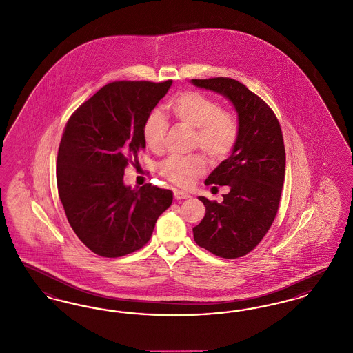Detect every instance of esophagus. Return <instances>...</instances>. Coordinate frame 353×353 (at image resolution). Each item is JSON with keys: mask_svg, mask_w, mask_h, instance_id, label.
Here are the masks:
<instances>
[{"mask_svg": "<svg viewBox=\"0 0 353 353\" xmlns=\"http://www.w3.org/2000/svg\"><path fill=\"white\" fill-rule=\"evenodd\" d=\"M173 196H174L176 200H185V199H189V197H190L189 193L183 192V190H180V189H174V190H173Z\"/></svg>", "mask_w": 353, "mask_h": 353, "instance_id": "esophagus-1", "label": "esophagus"}]
</instances>
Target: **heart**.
I'll return each mask as SVG.
<instances>
[{
    "mask_svg": "<svg viewBox=\"0 0 353 353\" xmlns=\"http://www.w3.org/2000/svg\"><path fill=\"white\" fill-rule=\"evenodd\" d=\"M169 111L185 127L193 128L192 145L201 148L213 161L226 160L236 147L241 124L236 115L225 111L219 101L199 92L185 91L169 101ZM168 131L165 117L152 110L143 123L141 134L152 152L163 151ZM159 173L172 184L189 186L205 173L206 159L202 153L169 156L159 164Z\"/></svg>",
    "mask_w": 353,
    "mask_h": 353,
    "instance_id": "obj_1",
    "label": "heart"
}]
</instances>
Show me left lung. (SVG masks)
<instances>
[{"label": "left lung", "mask_w": 353, "mask_h": 353, "mask_svg": "<svg viewBox=\"0 0 353 353\" xmlns=\"http://www.w3.org/2000/svg\"><path fill=\"white\" fill-rule=\"evenodd\" d=\"M192 83L225 95L238 112V144L205 180L213 188L229 185L230 192L222 194L221 203L199 197L206 213L193 228L200 248L235 259L259 245L278 213L285 181L283 134L268 103L245 84L223 77L192 79Z\"/></svg>", "instance_id": "left-lung-1"}]
</instances>
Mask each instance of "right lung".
Here are the masks:
<instances>
[{
    "mask_svg": "<svg viewBox=\"0 0 353 353\" xmlns=\"http://www.w3.org/2000/svg\"><path fill=\"white\" fill-rule=\"evenodd\" d=\"M172 81L105 84L70 117L57 159V185L68 223L99 256L118 258L151 239L159 216L170 206L168 189H131L124 169L144 151L143 123Z\"/></svg>",
    "mask_w": 353,
    "mask_h": 353,
    "instance_id": "1",
    "label": "right lung"
}]
</instances>
